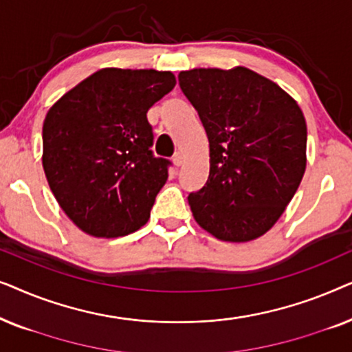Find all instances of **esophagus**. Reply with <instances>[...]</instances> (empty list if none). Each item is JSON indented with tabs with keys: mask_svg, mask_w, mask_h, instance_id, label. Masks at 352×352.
<instances>
[{
	"mask_svg": "<svg viewBox=\"0 0 352 352\" xmlns=\"http://www.w3.org/2000/svg\"><path fill=\"white\" fill-rule=\"evenodd\" d=\"M182 162H184V157H182V153H175V157H173V163H175L176 166H181Z\"/></svg>",
	"mask_w": 352,
	"mask_h": 352,
	"instance_id": "obj_1",
	"label": "esophagus"
}]
</instances>
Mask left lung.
Wrapping results in <instances>:
<instances>
[{"instance_id":"obj_1","label":"left lung","mask_w":352,"mask_h":352,"mask_svg":"<svg viewBox=\"0 0 352 352\" xmlns=\"http://www.w3.org/2000/svg\"><path fill=\"white\" fill-rule=\"evenodd\" d=\"M177 78L210 142L208 179L187 197L192 214L224 242L261 237L305 175L307 129L300 105L245 67L194 69Z\"/></svg>"}]
</instances>
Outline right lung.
Here are the masks:
<instances>
[{
  "mask_svg": "<svg viewBox=\"0 0 352 352\" xmlns=\"http://www.w3.org/2000/svg\"><path fill=\"white\" fill-rule=\"evenodd\" d=\"M175 85L171 72L102 69L50 109L43 168L57 204L83 232L122 237L151 218L171 162L151 151L147 110Z\"/></svg>",
  "mask_w": 352,
  "mask_h": 352,
  "instance_id": "1",
  "label": "right lung"
}]
</instances>
